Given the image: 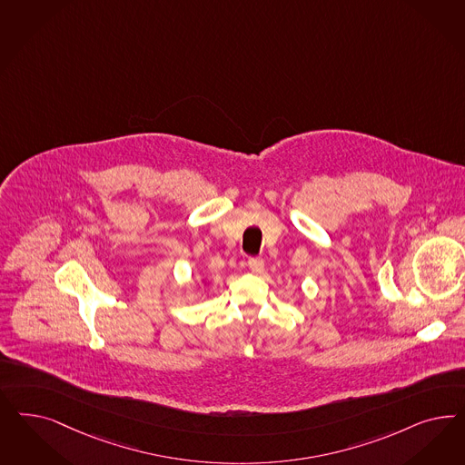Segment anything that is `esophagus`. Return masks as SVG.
Masks as SVG:
<instances>
[{
	"mask_svg": "<svg viewBox=\"0 0 465 465\" xmlns=\"http://www.w3.org/2000/svg\"><path fill=\"white\" fill-rule=\"evenodd\" d=\"M248 267L253 273H262L265 269V262L262 258H250L248 260Z\"/></svg>",
	"mask_w": 465,
	"mask_h": 465,
	"instance_id": "34e87169",
	"label": "esophagus"
}]
</instances>
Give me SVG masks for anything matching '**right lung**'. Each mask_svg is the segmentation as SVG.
Returning a JSON list of instances; mask_svg holds the SVG:
<instances>
[{"label": "right lung", "mask_w": 465, "mask_h": 465, "mask_svg": "<svg viewBox=\"0 0 465 465\" xmlns=\"http://www.w3.org/2000/svg\"><path fill=\"white\" fill-rule=\"evenodd\" d=\"M202 284H205V279H202Z\"/></svg>", "instance_id": "add662e5"}]
</instances>
